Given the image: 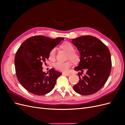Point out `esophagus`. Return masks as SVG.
<instances>
[{
    "label": "esophagus",
    "instance_id": "obj_1",
    "mask_svg": "<svg viewBox=\"0 0 125 125\" xmlns=\"http://www.w3.org/2000/svg\"><path fill=\"white\" fill-rule=\"evenodd\" d=\"M64 75H66V76H69V75H70V73H63Z\"/></svg>",
    "mask_w": 125,
    "mask_h": 125
}]
</instances>
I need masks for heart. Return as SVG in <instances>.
Here are the masks:
<instances>
[{
    "instance_id": "1",
    "label": "heart",
    "mask_w": 125,
    "mask_h": 125,
    "mask_svg": "<svg viewBox=\"0 0 125 125\" xmlns=\"http://www.w3.org/2000/svg\"><path fill=\"white\" fill-rule=\"evenodd\" d=\"M61 48L65 51L67 52H68V58L72 62H77L79 60V55L74 52V48L73 46L71 43L69 42H65L61 45ZM56 54V49L53 48L51 51L50 54H49V57L51 59H53L55 57ZM71 66V63L68 61L66 62H56L53 63V67L54 68L60 71L65 72L66 73L68 71L69 68Z\"/></svg>"
}]
</instances>
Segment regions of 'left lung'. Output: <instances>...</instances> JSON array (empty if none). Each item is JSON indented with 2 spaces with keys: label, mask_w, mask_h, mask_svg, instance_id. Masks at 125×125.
<instances>
[{
  "label": "left lung",
  "mask_w": 125,
  "mask_h": 125,
  "mask_svg": "<svg viewBox=\"0 0 125 125\" xmlns=\"http://www.w3.org/2000/svg\"><path fill=\"white\" fill-rule=\"evenodd\" d=\"M71 43L80 52V62L74 69L86 71L78 74L79 82L73 86L75 92L83 95L96 93L106 82L111 71V54L107 47L96 37L85 35L72 40Z\"/></svg>",
  "instance_id": "8db88e82"
}]
</instances>
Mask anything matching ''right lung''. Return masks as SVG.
I'll use <instances>...</instances> for the list:
<instances>
[{"instance_id": "right-lung-1", "label": "right lung", "mask_w": 125, "mask_h": 125, "mask_svg": "<svg viewBox=\"0 0 125 125\" xmlns=\"http://www.w3.org/2000/svg\"><path fill=\"white\" fill-rule=\"evenodd\" d=\"M63 39L34 36L26 40L19 48L14 58L16 73L18 81L28 91L43 95L54 89L62 73L52 68L46 73L42 65L48 59L51 51Z\"/></svg>"}]
</instances>
